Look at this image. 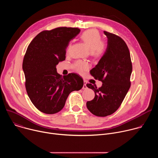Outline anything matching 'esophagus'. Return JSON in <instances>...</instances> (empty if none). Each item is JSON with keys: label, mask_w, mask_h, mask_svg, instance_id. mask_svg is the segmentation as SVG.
Returning a JSON list of instances; mask_svg holds the SVG:
<instances>
[{"label": "esophagus", "mask_w": 158, "mask_h": 158, "mask_svg": "<svg viewBox=\"0 0 158 158\" xmlns=\"http://www.w3.org/2000/svg\"><path fill=\"white\" fill-rule=\"evenodd\" d=\"M86 84H87L86 81H84V85H83V87H82V89H86L87 88V85H86Z\"/></svg>", "instance_id": "34e87169"}]
</instances>
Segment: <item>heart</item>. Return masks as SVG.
<instances>
[{"instance_id":"b5f03b06","label":"heart","mask_w":158,"mask_h":158,"mask_svg":"<svg viewBox=\"0 0 158 158\" xmlns=\"http://www.w3.org/2000/svg\"><path fill=\"white\" fill-rule=\"evenodd\" d=\"M81 39L94 56L98 57L104 54L106 49V44L101 40V35L98 31L95 29L87 30L82 33ZM74 67L76 71L82 74L88 69L89 64L87 62L79 60L76 62Z\"/></svg>"}]
</instances>
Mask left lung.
I'll return each mask as SVG.
<instances>
[{
	"label": "left lung",
	"mask_w": 158,
	"mask_h": 158,
	"mask_svg": "<svg viewBox=\"0 0 158 158\" xmlns=\"http://www.w3.org/2000/svg\"><path fill=\"white\" fill-rule=\"evenodd\" d=\"M107 37L105 53L90 71L96 79L102 82L101 87L87 84L95 93L94 98L86 102L88 110L99 117L113 114L120 107L131 86L132 70L130 52L119 36L104 31Z\"/></svg>",
	"instance_id": "left-lung-1"
}]
</instances>
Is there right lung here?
<instances>
[{
    "label": "right lung",
    "instance_id": "obj_1",
    "mask_svg": "<svg viewBox=\"0 0 158 158\" xmlns=\"http://www.w3.org/2000/svg\"><path fill=\"white\" fill-rule=\"evenodd\" d=\"M78 28L61 27L44 31L31 41L22 63L26 91L32 104L45 114L64 107L69 94L81 89L84 81L76 73L62 76L56 65L65 59L66 48L80 32Z\"/></svg>",
    "mask_w": 158,
    "mask_h": 158
}]
</instances>
